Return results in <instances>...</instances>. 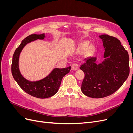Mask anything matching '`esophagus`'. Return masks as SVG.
<instances>
[{
	"label": "esophagus",
	"mask_w": 133,
	"mask_h": 133,
	"mask_svg": "<svg viewBox=\"0 0 133 133\" xmlns=\"http://www.w3.org/2000/svg\"><path fill=\"white\" fill-rule=\"evenodd\" d=\"M79 65L77 63H74L71 65V70H76L79 69Z\"/></svg>",
	"instance_id": "1"
}]
</instances>
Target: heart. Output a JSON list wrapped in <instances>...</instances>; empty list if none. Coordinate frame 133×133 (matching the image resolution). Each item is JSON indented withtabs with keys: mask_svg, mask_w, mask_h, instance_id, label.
Returning a JSON list of instances; mask_svg holds the SVG:
<instances>
[{
	"mask_svg": "<svg viewBox=\"0 0 133 133\" xmlns=\"http://www.w3.org/2000/svg\"><path fill=\"white\" fill-rule=\"evenodd\" d=\"M89 45V43L87 41H84L80 43L76 49V51L78 53H83L85 52L87 55H89L92 53L94 50V47L93 45Z\"/></svg>",
	"mask_w": 133,
	"mask_h": 133,
	"instance_id": "obj_1",
	"label": "heart"
}]
</instances>
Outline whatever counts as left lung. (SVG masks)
Returning <instances> with one entry per match:
<instances>
[{
	"instance_id": "1",
	"label": "left lung",
	"mask_w": 133,
	"mask_h": 133,
	"mask_svg": "<svg viewBox=\"0 0 133 133\" xmlns=\"http://www.w3.org/2000/svg\"><path fill=\"white\" fill-rule=\"evenodd\" d=\"M105 49L104 60L96 64V58L85 60L80 66L85 76L83 93L92 98H102L113 94L122 86L129 74V57L119 40L107 34L99 35Z\"/></svg>"
}]
</instances>
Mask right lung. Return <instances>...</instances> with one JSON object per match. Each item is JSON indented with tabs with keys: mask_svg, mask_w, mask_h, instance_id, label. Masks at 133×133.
Listing matches in <instances>:
<instances>
[{
	"mask_svg": "<svg viewBox=\"0 0 133 133\" xmlns=\"http://www.w3.org/2000/svg\"><path fill=\"white\" fill-rule=\"evenodd\" d=\"M45 37L44 34L28 36L16 49L11 63V73L19 86L28 94L41 99L51 97L57 93L63 76L69 73L71 69V66L63 69L55 68L45 78L35 82L29 81L23 77L19 69V58L22 50L28 43L37 39H44Z\"/></svg>",
	"mask_w": 133,
	"mask_h": 133,
	"instance_id": "right-lung-1",
	"label": "right lung"
}]
</instances>
